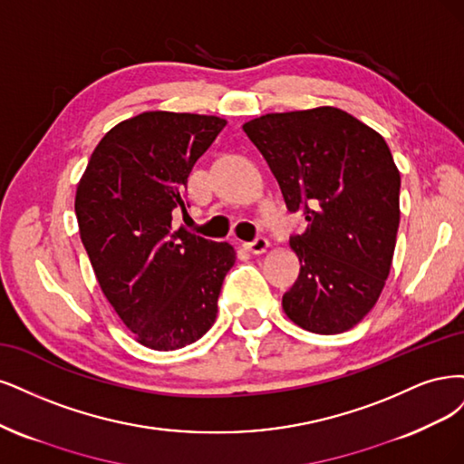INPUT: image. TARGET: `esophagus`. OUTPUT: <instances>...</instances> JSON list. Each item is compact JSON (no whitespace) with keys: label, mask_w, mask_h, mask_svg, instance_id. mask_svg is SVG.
Here are the masks:
<instances>
[{"label":"esophagus","mask_w":464,"mask_h":464,"mask_svg":"<svg viewBox=\"0 0 464 464\" xmlns=\"http://www.w3.org/2000/svg\"><path fill=\"white\" fill-rule=\"evenodd\" d=\"M245 248L252 254H264L267 248H270V243H267L266 237H258L254 238L252 243H245Z\"/></svg>","instance_id":"34e87169"}]
</instances>
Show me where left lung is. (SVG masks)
<instances>
[{
  "label": "left lung",
  "instance_id": "left-lung-1",
  "mask_svg": "<svg viewBox=\"0 0 464 464\" xmlns=\"http://www.w3.org/2000/svg\"><path fill=\"white\" fill-rule=\"evenodd\" d=\"M308 227L291 237L301 262L283 295L287 316L312 334L347 332L378 303L399 229L401 175L380 132L322 106L267 113L243 125Z\"/></svg>",
  "mask_w": 464,
  "mask_h": 464
}]
</instances>
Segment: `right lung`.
I'll list each match as a JSON object with an SVG mask.
<instances>
[{
  "instance_id": "add662e5",
  "label": "right lung",
  "mask_w": 464,
  "mask_h": 464,
  "mask_svg": "<svg viewBox=\"0 0 464 464\" xmlns=\"http://www.w3.org/2000/svg\"><path fill=\"white\" fill-rule=\"evenodd\" d=\"M226 119L144 111L100 140L74 197L81 241L117 316L140 345L183 349L216 322L229 243L173 227L187 181Z\"/></svg>"
}]
</instances>
